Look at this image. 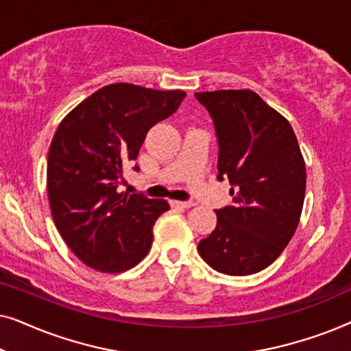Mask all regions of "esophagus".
<instances>
[{"mask_svg":"<svg viewBox=\"0 0 351 351\" xmlns=\"http://www.w3.org/2000/svg\"><path fill=\"white\" fill-rule=\"evenodd\" d=\"M171 204L177 206V208H185V209L193 208V206H195L193 201H171Z\"/></svg>","mask_w":351,"mask_h":351,"instance_id":"obj_1","label":"esophagus"}]
</instances>
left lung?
<instances>
[{
    "mask_svg": "<svg viewBox=\"0 0 351 351\" xmlns=\"http://www.w3.org/2000/svg\"><path fill=\"white\" fill-rule=\"evenodd\" d=\"M214 121L217 179L233 204L215 209L217 225L198 244L214 270L232 276L267 268L285 251L304 208L306 172L289 121L254 90L196 93Z\"/></svg>",
    "mask_w": 351,
    "mask_h": 351,
    "instance_id": "obj_1",
    "label": "left lung"
}]
</instances>
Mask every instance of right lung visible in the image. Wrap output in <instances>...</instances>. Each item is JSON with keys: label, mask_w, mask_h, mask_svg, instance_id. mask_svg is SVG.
<instances>
[{"label": "right lung", "mask_w": 351, "mask_h": 351, "mask_svg": "<svg viewBox=\"0 0 351 351\" xmlns=\"http://www.w3.org/2000/svg\"><path fill=\"white\" fill-rule=\"evenodd\" d=\"M184 97V90L108 84L57 128L47 155L52 219L66 246L94 270L126 271L150 251L153 225L169 204L118 193V184L150 128L171 117Z\"/></svg>", "instance_id": "add662e5"}]
</instances>
